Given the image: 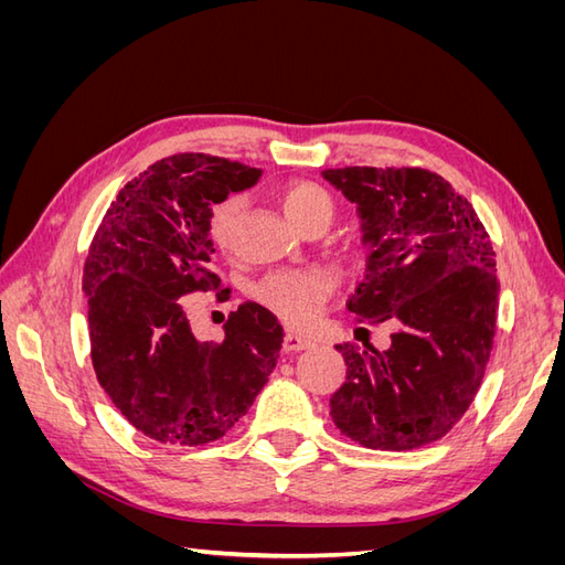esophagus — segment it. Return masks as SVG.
Segmentation results:
<instances>
[{"mask_svg":"<svg viewBox=\"0 0 565 565\" xmlns=\"http://www.w3.org/2000/svg\"><path fill=\"white\" fill-rule=\"evenodd\" d=\"M316 341L313 339H306L301 334H295V332H287L282 337V351L287 353H295V351H306V349H313Z\"/></svg>","mask_w":565,"mask_h":565,"instance_id":"esophagus-1","label":"esophagus"}]
</instances>
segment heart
I'll return each instance as SVG.
<instances>
[{
	"label": "heart",
	"mask_w": 565,
	"mask_h": 565,
	"mask_svg": "<svg viewBox=\"0 0 565 565\" xmlns=\"http://www.w3.org/2000/svg\"><path fill=\"white\" fill-rule=\"evenodd\" d=\"M278 200L292 224L306 231L313 224H328L334 218V200L322 185L311 181H289L280 188ZM245 212V200L237 193H228L214 202L210 212V235L224 252H231L241 233V218ZM349 262L363 259V247L349 245L344 249ZM334 289V278L328 270H276L256 285L254 295L266 303L273 313H278L289 324H311L324 301Z\"/></svg>",
	"instance_id": "b5f03b06"
}]
</instances>
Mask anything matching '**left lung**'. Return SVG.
<instances>
[{
  "label": "left lung",
  "instance_id": "8db88e82",
  "mask_svg": "<svg viewBox=\"0 0 565 565\" xmlns=\"http://www.w3.org/2000/svg\"><path fill=\"white\" fill-rule=\"evenodd\" d=\"M361 216L370 245L347 309L388 322L391 347L339 344L347 382L337 429L372 450H415L465 417L490 361L500 282L494 249L467 198L429 169H324Z\"/></svg>",
  "mask_w": 565,
  "mask_h": 565
}]
</instances>
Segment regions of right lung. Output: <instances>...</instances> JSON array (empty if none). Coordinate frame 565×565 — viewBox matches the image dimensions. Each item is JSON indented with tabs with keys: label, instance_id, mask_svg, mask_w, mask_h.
<instances>
[{
	"label": "right lung",
	"instance_id": "obj_1",
	"mask_svg": "<svg viewBox=\"0 0 565 565\" xmlns=\"http://www.w3.org/2000/svg\"><path fill=\"white\" fill-rule=\"evenodd\" d=\"M259 177L226 158L179 152L117 193L92 241L82 289L96 377L134 429L158 443L224 438L276 367L282 328L264 306H237L224 341H200L181 301L218 287L212 204Z\"/></svg>",
	"mask_w": 565,
	"mask_h": 565
}]
</instances>
